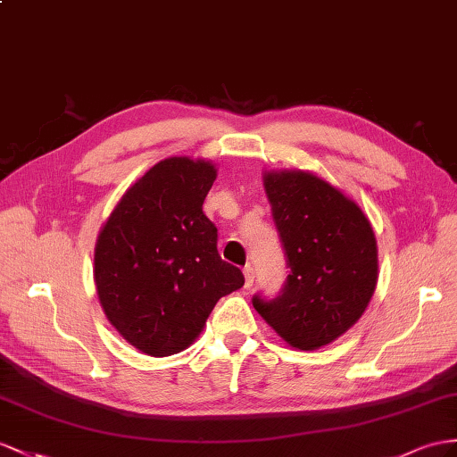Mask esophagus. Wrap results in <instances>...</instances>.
<instances>
[{
  "label": "esophagus",
  "instance_id": "esophagus-1",
  "mask_svg": "<svg viewBox=\"0 0 457 457\" xmlns=\"http://www.w3.org/2000/svg\"><path fill=\"white\" fill-rule=\"evenodd\" d=\"M243 274H245V286L251 287L253 282H254V270H253V266H251V264L245 266V268H243Z\"/></svg>",
  "mask_w": 457,
  "mask_h": 457
}]
</instances>
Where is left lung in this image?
I'll return each mask as SVG.
<instances>
[{
  "instance_id": "obj_1",
  "label": "left lung",
  "mask_w": 457,
  "mask_h": 457,
  "mask_svg": "<svg viewBox=\"0 0 457 457\" xmlns=\"http://www.w3.org/2000/svg\"><path fill=\"white\" fill-rule=\"evenodd\" d=\"M264 189L282 241L286 284L253 307L303 351L328 345L365 312L378 279L370 221L336 187L309 171H266Z\"/></svg>"
}]
</instances>
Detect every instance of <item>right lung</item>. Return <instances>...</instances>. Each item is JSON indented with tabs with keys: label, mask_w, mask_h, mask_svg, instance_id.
Masks as SVG:
<instances>
[{
	"label": "right lung",
	"mask_w": 457,
	"mask_h": 457,
	"mask_svg": "<svg viewBox=\"0 0 457 457\" xmlns=\"http://www.w3.org/2000/svg\"><path fill=\"white\" fill-rule=\"evenodd\" d=\"M216 179L206 160L158 162L129 187L95 249L100 305L125 340L152 357L189 347L220 297L243 287L218 254V229L203 212Z\"/></svg>",
	"instance_id": "obj_1"
}]
</instances>
